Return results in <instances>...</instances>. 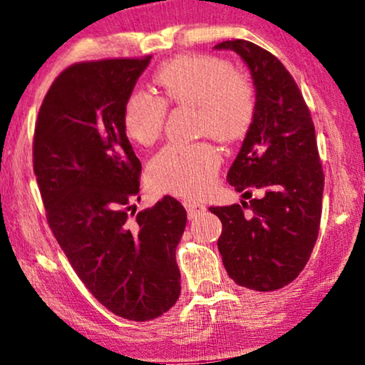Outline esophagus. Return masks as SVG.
<instances>
[{
	"mask_svg": "<svg viewBox=\"0 0 365 365\" xmlns=\"http://www.w3.org/2000/svg\"><path fill=\"white\" fill-rule=\"evenodd\" d=\"M183 205H185V208H187L188 218H190V220H193V218H197L198 215H200V213L205 212V205H203V203H200V202L187 200V202H183Z\"/></svg>",
	"mask_w": 365,
	"mask_h": 365,
	"instance_id": "obj_1",
	"label": "esophagus"
}]
</instances>
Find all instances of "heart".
<instances>
[{
	"label": "heart",
	"mask_w": 365,
	"mask_h": 365,
	"mask_svg": "<svg viewBox=\"0 0 365 365\" xmlns=\"http://www.w3.org/2000/svg\"><path fill=\"white\" fill-rule=\"evenodd\" d=\"M162 98L145 91L126 96L121 126L140 147L160 138L167 118V103L197 106L200 135L237 142L255 120V90L227 60L212 55H180L165 61L153 73ZM220 153L210 142L170 143L148 163L147 177L155 192L182 198L202 197L215 182Z\"/></svg>",
	"instance_id": "heart-1"
}]
</instances>
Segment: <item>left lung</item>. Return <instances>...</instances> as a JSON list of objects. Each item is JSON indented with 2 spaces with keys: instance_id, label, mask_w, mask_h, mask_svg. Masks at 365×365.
I'll return each mask as SVG.
<instances>
[{
  "instance_id": "obj_1",
  "label": "left lung",
  "mask_w": 365,
  "mask_h": 365,
  "mask_svg": "<svg viewBox=\"0 0 365 365\" xmlns=\"http://www.w3.org/2000/svg\"><path fill=\"white\" fill-rule=\"evenodd\" d=\"M249 66L257 111L227 173L249 203L210 207L220 218L218 252L227 274L242 287L270 292L304 270L319 235L324 170L309 106L292 75L270 51L252 41H222ZM251 212L245 216L243 210Z\"/></svg>"
}]
</instances>
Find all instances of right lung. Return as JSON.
I'll return each instance as SVG.
<instances>
[{
	"label": "right lung",
	"mask_w": 365,
	"mask_h": 365,
	"mask_svg": "<svg viewBox=\"0 0 365 365\" xmlns=\"http://www.w3.org/2000/svg\"><path fill=\"white\" fill-rule=\"evenodd\" d=\"M150 58L75 63L43 100L33 170L46 220L73 270L101 305L145 322L180 297L175 250L187 212L173 197L137 213L142 163L121 126L126 96Z\"/></svg>",
	"instance_id": "right-lung-1"
}]
</instances>
